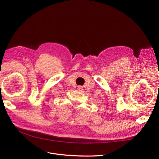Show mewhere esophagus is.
<instances>
[{
    "mask_svg": "<svg viewBox=\"0 0 159 159\" xmlns=\"http://www.w3.org/2000/svg\"><path fill=\"white\" fill-rule=\"evenodd\" d=\"M78 89H79V91H82L83 90V87L81 86H79V87H78Z\"/></svg>",
    "mask_w": 159,
    "mask_h": 159,
    "instance_id": "34e87169",
    "label": "esophagus"
}]
</instances>
